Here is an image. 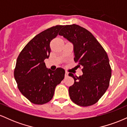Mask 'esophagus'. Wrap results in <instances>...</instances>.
<instances>
[{
	"label": "esophagus",
	"mask_w": 127,
	"mask_h": 127,
	"mask_svg": "<svg viewBox=\"0 0 127 127\" xmlns=\"http://www.w3.org/2000/svg\"><path fill=\"white\" fill-rule=\"evenodd\" d=\"M68 73L67 72H65V77L68 76Z\"/></svg>",
	"instance_id": "34e87169"
}]
</instances>
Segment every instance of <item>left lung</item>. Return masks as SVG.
I'll list each match as a JSON object with an SVG mask.
<instances>
[{"label":"left lung","mask_w":127,"mask_h":127,"mask_svg":"<svg viewBox=\"0 0 127 127\" xmlns=\"http://www.w3.org/2000/svg\"><path fill=\"white\" fill-rule=\"evenodd\" d=\"M73 45L74 60L82 66L83 75L74 79L68 88L70 98L80 106H89L98 101L109 86L112 70L107 53L93 34L76 25L63 26L59 33Z\"/></svg>","instance_id":"obj_1"}]
</instances>
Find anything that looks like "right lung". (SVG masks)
I'll return each instance as SVG.
<instances>
[{
    "instance_id": "1",
    "label": "right lung",
    "mask_w": 127,
    "mask_h": 127,
    "mask_svg": "<svg viewBox=\"0 0 127 127\" xmlns=\"http://www.w3.org/2000/svg\"><path fill=\"white\" fill-rule=\"evenodd\" d=\"M63 26L51 27L34 36L26 45L17 60L14 78L24 97L35 104H43L53 97L55 87L64 78L65 71L46 68L44 60L48 59L49 44Z\"/></svg>"
}]
</instances>
